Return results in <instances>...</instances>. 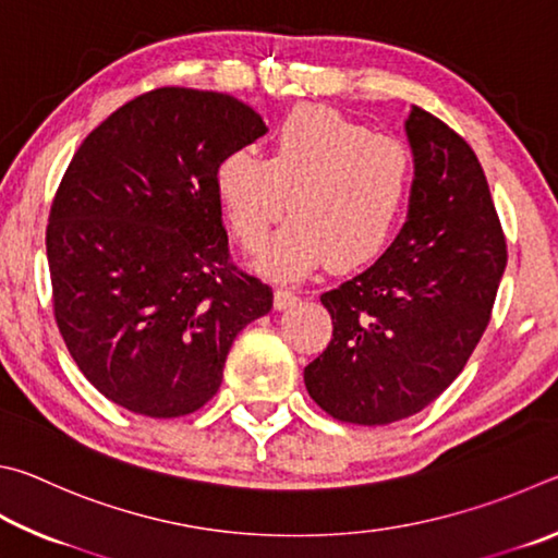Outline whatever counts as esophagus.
I'll return each instance as SVG.
<instances>
[{
  "label": "esophagus",
  "mask_w": 558,
  "mask_h": 558,
  "mask_svg": "<svg viewBox=\"0 0 558 558\" xmlns=\"http://www.w3.org/2000/svg\"><path fill=\"white\" fill-rule=\"evenodd\" d=\"M296 301H299L296 291L284 289V287H279L277 291H274V306H277L279 311H281V308H289V306H294Z\"/></svg>",
  "instance_id": "34e87169"
}]
</instances>
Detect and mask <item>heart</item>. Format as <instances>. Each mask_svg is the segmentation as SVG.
<instances>
[{
    "mask_svg": "<svg viewBox=\"0 0 558 558\" xmlns=\"http://www.w3.org/2000/svg\"><path fill=\"white\" fill-rule=\"evenodd\" d=\"M412 156L404 142L367 132L328 107H299L279 122L269 159L230 151L215 171V195L244 250H259L284 222L257 267L299 279L328 259L333 269L365 267L385 252L407 205Z\"/></svg>",
    "mask_w": 558,
    "mask_h": 558,
    "instance_id": "1",
    "label": "heart"
}]
</instances>
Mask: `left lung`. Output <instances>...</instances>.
<instances>
[{
	"instance_id": "8db88e82",
	"label": "left lung",
	"mask_w": 558,
	"mask_h": 558,
	"mask_svg": "<svg viewBox=\"0 0 558 558\" xmlns=\"http://www.w3.org/2000/svg\"><path fill=\"white\" fill-rule=\"evenodd\" d=\"M404 130L414 154L404 228L373 267L320 296L333 338L304 369L311 399L348 424L412 416L463 373L507 264L475 151L422 107Z\"/></svg>"
}]
</instances>
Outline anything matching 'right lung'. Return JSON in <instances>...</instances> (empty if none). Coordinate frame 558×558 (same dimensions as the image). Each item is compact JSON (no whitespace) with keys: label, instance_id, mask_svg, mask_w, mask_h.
I'll return each instance as SVG.
<instances>
[{"label":"right lung","instance_id":"right-lung-1","mask_svg":"<svg viewBox=\"0 0 558 558\" xmlns=\"http://www.w3.org/2000/svg\"><path fill=\"white\" fill-rule=\"evenodd\" d=\"M267 132L238 97L159 87L95 126L48 215L53 314L97 392L151 418L218 392L271 287L230 259L215 171Z\"/></svg>","mask_w":558,"mask_h":558}]
</instances>
